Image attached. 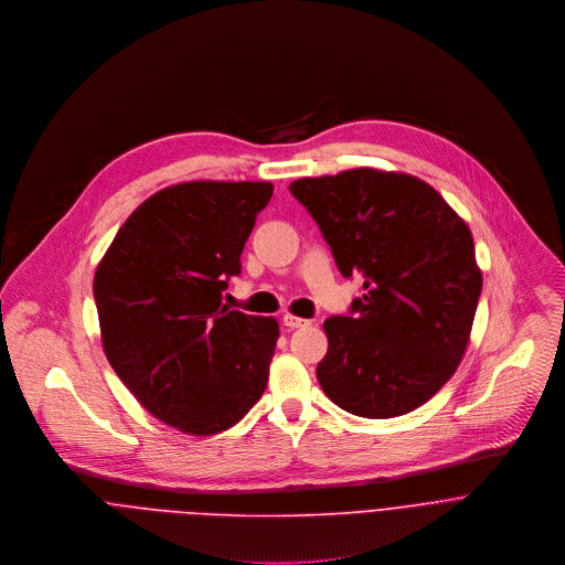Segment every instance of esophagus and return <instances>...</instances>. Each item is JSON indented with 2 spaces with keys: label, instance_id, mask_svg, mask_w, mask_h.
<instances>
[{
  "label": "esophagus",
  "instance_id": "obj_1",
  "mask_svg": "<svg viewBox=\"0 0 565 565\" xmlns=\"http://www.w3.org/2000/svg\"><path fill=\"white\" fill-rule=\"evenodd\" d=\"M282 322H285V327H289V329H296V327H307V324H309V320H305V318H298V316H291V313H285V316H282Z\"/></svg>",
  "mask_w": 565,
  "mask_h": 565
}]
</instances>
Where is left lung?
<instances>
[{
    "label": "left lung",
    "instance_id": "1",
    "mask_svg": "<svg viewBox=\"0 0 565 565\" xmlns=\"http://www.w3.org/2000/svg\"><path fill=\"white\" fill-rule=\"evenodd\" d=\"M289 191L341 274L363 278L350 313L322 324V392L365 418L420 407L452 379L470 341L483 278L468 224L407 173L352 169L296 180Z\"/></svg>",
    "mask_w": 565,
    "mask_h": 565
}]
</instances>
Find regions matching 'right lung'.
<instances>
[{
	"label": "right lung",
	"instance_id": "right-lung-1",
	"mask_svg": "<svg viewBox=\"0 0 565 565\" xmlns=\"http://www.w3.org/2000/svg\"><path fill=\"white\" fill-rule=\"evenodd\" d=\"M269 182H182L145 200L97 265L104 354L162 423L209 436L263 396L278 322L222 305Z\"/></svg>",
	"mask_w": 565,
	"mask_h": 565
}]
</instances>
